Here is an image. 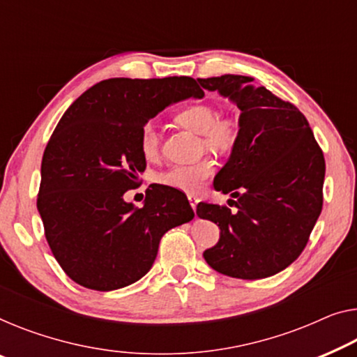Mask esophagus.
Instances as JSON below:
<instances>
[{"label": "esophagus", "mask_w": 357, "mask_h": 357, "mask_svg": "<svg viewBox=\"0 0 357 357\" xmlns=\"http://www.w3.org/2000/svg\"><path fill=\"white\" fill-rule=\"evenodd\" d=\"M188 199H189V204H190V206H192V210L195 211V208H197V204H199L200 199H199V197H197V195H192V194L188 195Z\"/></svg>", "instance_id": "obj_1"}]
</instances>
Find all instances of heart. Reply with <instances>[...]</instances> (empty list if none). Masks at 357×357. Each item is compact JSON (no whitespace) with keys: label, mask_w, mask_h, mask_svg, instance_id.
Wrapping results in <instances>:
<instances>
[{"label":"heart","mask_w":357,"mask_h":357,"mask_svg":"<svg viewBox=\"0 0 357 357\" xmlns=\"http://www.w3.org/2000/svg\"><path fill=\"white\" fill-rule=\"evenodd\" d=\"M179 126L199 132L200 146L215 153H229L241 139V123L232 115H218V110L208 104L189 105L174 116ZM139 149L146 160H155L160 153V136L152 123L142 126ZM215 173V160L205 157L192 165H173L157 174V183L184 192L202 189Z\"/></svg>","instance_id":"heart-1"}]
</instances>
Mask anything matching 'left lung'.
Segmentation results:
<instances>
[{"label":"left lung","instance_id":"1","mask_svg":"<svg viewBox=\"0 0 357 357\" xmlns=\"http://www.w3.org/2000/svg\"><path fill=\"white\" fill-rule=\"evenodd\" d=\"M241 109V139L215 178L236 211L200 202L197 216L221 231L204 252L218 273L236 279H264L284 271L310 241L324 204L326 160L306 116L253 78L221 75L197 79Z\"/></svg>","mask_w":357,"mask_h":357}]
</instances>
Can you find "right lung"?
I'll return each mask as SVG.
<instances>
[{"label": "right lung", "mask_w": 357, "mask_h": 357, "mask_svg": "<svg viewBox=\"0 0 357 357\" xmlns=\"http://www.w3.org/2000/svg\"><path fill=\"white\" fill-rule=\"evenodd\" d=\"M202 98L190 77L109 78L67 109L41 160L40 216L52 255L68 278L109 291L139 280L163 234L194 218L188 197L152 185L142 208L123 194L139 185L142 126L172 102Z\"/></svg>", "instance_id": "add662e5"}]
</instances>
